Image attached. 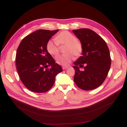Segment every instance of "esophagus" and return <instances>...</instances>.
Instances as JSON below:
<instances>
[{"label": "esophagus", "mask_w": 127, "mask_h": 127, "mask_svg": "<svg viewBox=\"0 0 127 127\" xmlns=\"http://www.w3.org/2000/svg\"><path fill=\"white\" fill-rule=\"evenodd\" d=\"M68 68H69L68 66H63V67H62V69H63V70H65L66 69H68Z\"/></svg>", "instance_id": "1"}]
</instances>
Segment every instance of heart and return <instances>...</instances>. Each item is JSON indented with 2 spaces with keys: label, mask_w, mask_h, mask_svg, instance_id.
Wrapping results in <instances>:
<instances>
[{
  "label": "heart",
  "mask_w": 127,
  "mask_h": 127,
  "mask_svg": "<svg viewBox=\"0 0 127 127\" xmlns=\"http://www.w3.org/2000/svg\"><path fill=\"white\" fill-rule=\"evenodd\" d=\"M59 45H67L65 54L58 55L56 61L59 65L68 66L74 58V56L79 57L83 52V46L77 41L76 37L68 31H64L55 37V40H50L46 44V50L50 55L56 56L59 52Z\"/></svg>",
  "instance_id": "obj_1"
}]
</instances>
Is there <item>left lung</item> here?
<instances>
[{"label": "left lung", "instance_id": "1", "mask_svg": "<svg viewBox=\"0 0 127 127\" xmlns=\"http://www.w3.org/2000/svg\"><path fill=\"white\" fill-rule=\"evenodd\" d=\"M72 32L83 46L82 56L74 62V81L81 90H94L104 82L108 74L111 63L109 48L105 40L91 29L82 28Z\"/></svg>", "mask_w": 127, "mask_h": 127}]
</instances>
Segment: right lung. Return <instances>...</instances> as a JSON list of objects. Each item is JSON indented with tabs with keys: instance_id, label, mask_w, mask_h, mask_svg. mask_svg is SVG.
Masks as SVG:
<instances>
[{
	"instance_id": "obj_1",
	"label": "right lung",
	"mask_w": 127,
	"mask_h": 127,
	"mask_svg": "<svg viewBox=\"0 0 127 127\" xmlns=\"http://www.w3.org/2000/svg\"><path fill=\"white\" fill-rule=\"evenodd\" d=\"M58 31L40 29L24 37L18 46L16 64L19 77L33 92L49 91L57 74L63 70L46 50L47 41Z\"/></svg>"
}]
</instances>
